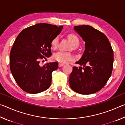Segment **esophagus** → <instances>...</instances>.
Instances as JSON below:
<instances>
[{"mask_svg":"<svg viewBox=\"0 0 125 125\" xmlns=\"http://www.w3.org/2000/svg\"><path fill=\"white\" fill-rule=\"evenodd\" d=\"M63 65H64V64H63V63H59V64H58V66H59V67H62Z\"/></svg>","mask_w":125,"mask_h":125,"instance_id":"1","label":"esophagus"}]
</instances>
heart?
<instances>
[{
    "label": "heart",
    "mask_w": 125,
    "mask_h": 125,
    "mask_svg": "<svg viewBox=\"0 0 125 125\" xmlns=\"http://www.w3.org/2000/svg\"><path fill=\"white\" fill-rule=\"evenodd\" d=\"M67 37L69 41L73 45V49H76L77 46H79L80 41L78 37L74 33H70L67 35ZM58 43V37L57 36L54 37L51 42V45L53 50H56L57 48ZM53 58L55 61L58 62L64 63L72 61L73 59V55L70 52H65L63 51H59L54 53Z\"/></svg>",
    "instance_id": "b5f03b06"
}]
</instances>
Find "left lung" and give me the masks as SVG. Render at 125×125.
<instances>
[{
	"label": "left lung",
	"instance_id": "left-lung-1",
	"mask_svg": "<svg viewBox=\"0 0 125 125\" xmlns=\"http://www.w3.org/2000/svg\"><path fill=\"white\" fill-rule=\"evenodd\" d=\"M85 42L83 56L74 66L69 77L72 89L80 94L98 92L106 84L113 68L114 52L107 37L89 25L74 27Z\"/></svg>",
	"mask_w": 125,
	"mask_h": 125
}]
</instances>
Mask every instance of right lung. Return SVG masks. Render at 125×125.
Masks as SVG:
<instances>
[{"label":"right lung","mask_w":125,"mask_h":125,"mask_svg":"<svg viewBox=\"0 0 125 125\" xmlns=\"http://www.w3.org/2000/svg\"><path fill=\"white\" fill-rule=\"evenodd\" d=\"M62 28L40 23L24 29L16 37L10 53V68L16 83L25 92L37 94L50 86L58 62L46 63L43 66L40 63L52 55L51 42Z\"/></svg>","instance_id":"1"}]
</instances>
